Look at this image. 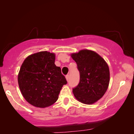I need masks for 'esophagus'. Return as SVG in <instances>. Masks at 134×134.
I'll return each instance as SVG.
<instances>
[{"label":"esophagus","mask_w":134,"mask_h":134,"mask_svg":"<svg viewBox=\"0 0 134 134\" xmlns=\"http://www.w3.org/2000/svg\"><path fill=\"white\" fill-rule=\"evenodd\" d=\"M65 78H66V80L67 81L69 80V75H67L66 76H65Z\"/></svg>","instance_id":"1"}]
</instances>
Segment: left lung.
<instances>
[{"mask_svg":"<svg viewBox=\"0 0 134 134\" xmlns=\"http://www.w3.org/2000/svg\"><path fill=\"white\" fill-rule=\"evenodd\" d=\"M77 65L80 81L72 89L74 96L80 102L91 105L102 97L110 80L108 65L96 52L88 49L72 54Z\"/></svg>","mask_w":134,"mask_h":134,"instance_id":"1","label":"left lung"}]
</instances>
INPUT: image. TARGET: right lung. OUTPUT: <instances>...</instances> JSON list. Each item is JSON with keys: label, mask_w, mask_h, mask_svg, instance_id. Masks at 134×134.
Returning <instances> with one entry per match:
<instances>
[{"label": "right lung", "mask_w": 134, "mask_h": 134, "mask_svg": "<svg viewBox=\"0 0 134 134\" xmlns=\"http://www.w3.org/2000/svg\"><path fill=\"white\" fill-rule=\"evenodd\" d=\"M55 54L41 51L29 55L22 63L18 81L22 96L31 105L45 108L57 100L67 81L60 67L55 64Z\"/></svg>", "instance_id": "obj_1"}]
</instances>
